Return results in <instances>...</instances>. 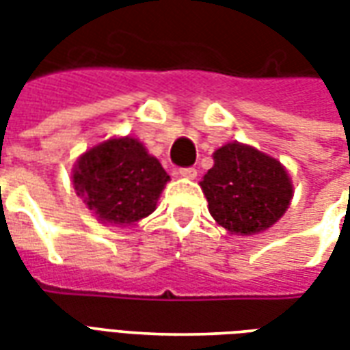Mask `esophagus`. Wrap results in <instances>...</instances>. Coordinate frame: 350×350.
Wrapping results in <instances>:
<instances>
[{
  "label": "esophagus",
  "mask_w": 350,
  "mask_h": 350,
  "mask_svg": "<svg viewBox=\"0 0 350 350\" xmlns=\"http://www.w3.org/2000/svg\"><path fill=\"white\" fill-rule=\"evenodd\" d=\"M178 174L182 176V178H185V180H195L197 178V168H180V172Z\"/></svg>",
  "instance_id": "obj_1"
}]
</instances>
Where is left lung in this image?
<instances>
[{"label":"left lung","mask_w":350,"mask_h":350,"mask_svg":"<svg viewBox=\"0 0 350 350\" xmlns=\"http://www.w3.org/2000/svg\"><path fill=\"white\" fill-rule=\"evenodd\" d=\"M215 223L236 236L273 227L293 200V180L281 161L242 142L213 152V167L200 180Z\"/></svg>","instance_id":"obj_1"}]
</instances>
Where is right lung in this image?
Listing matches in <instances>:
<instances>
[{"label": "right lung", "instance_id": "right-lung-1", "mask_svg": "<svg viewBox=\"0 0 350 350\" xmlns=\"http://www.w3.org/2000/svg\"><path fill=\"white\" fill-rule=\"evenodd\" d=\"M170 176L135 137H110L80 155L72 187L97 221L129 227L157 208Z\"/></svg>", "mask_w": 350, "mask_h": 350}]
</instances>
